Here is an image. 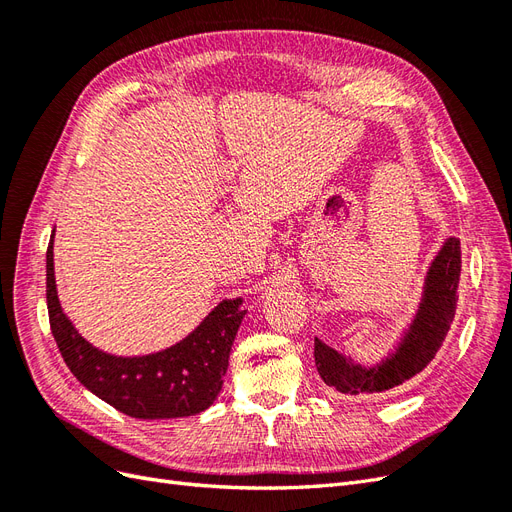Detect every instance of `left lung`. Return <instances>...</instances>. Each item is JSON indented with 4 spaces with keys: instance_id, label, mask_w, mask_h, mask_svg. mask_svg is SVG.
Instances as JSON below:
<instances>
[{
    "instance_id": "1",
    "label": "left lung",
    "mask_w": 512,
    "mask_h": 512,
    "mask_svg": "<svg viewBox=\"0 0 512 512\" xmlns=\"http://www.w3.org/2000/svg\"><path fill=\"white\" fill-rule=\"evenodd\" d=\"M461 275L459 239L448 237L425 275L423 297L395 350L376 365H361L316 337L314 359L324 384L350 397L380 395L414 378L433 361L451 329Z\"/></svg>"
}]
</instances>
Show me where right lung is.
<instances>
[{
    "label": "right lung",
    "mask_w": 512,
    "mask_h": 512,
    "mask_svg": "<svg viewBox=\"0 0 512 512\" xmlns=\"http://www.w3.org/2000/svg\"><path fill=\"white\" fill-rule=\"evenodd\" d=\"M46 303L51 331L68 369L87 391L132 418H179L207 410L218 399L228 356L247 309L224 299L181 342L143 356L108 354L74 329L55 284L53 239L46 250Z\"/></svg>",
    "instance_id": "add662e5"
}]
</instances>
